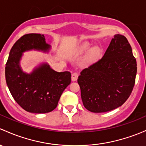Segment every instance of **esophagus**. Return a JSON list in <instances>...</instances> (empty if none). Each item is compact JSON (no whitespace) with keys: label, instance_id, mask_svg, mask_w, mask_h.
<instances>
[{"label":"esophagus","instance_id":"1","mask_svg":"<svg viewBox=\"0 0 146 146\" xmlns=\"http://www.w3.org/2000/svg\"><path fill=\"white\" fill-rule=\"evenodd\" d=\"M78 74L76 73H73V74L71 75V80L72 81H76L78 79Z\"/></svg>","mask_w":146,"mask_h":146}]
</instances>
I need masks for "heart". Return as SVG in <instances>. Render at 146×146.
<instances>
[{"instance_id": "heart-1", "label": "heart", "mask_w": 146, "mask_h": 146, "mask_svg": "<svg viewBox=\"0 0 146 146\" xmlns=\"http://www.w3.org/2000/svg\"><path fill=\"white\" fill-rule=\"evenodd\" d=\"M90 44H88V43L84 44L82 45L81 47H80V48L79 51H80V52H81V53L85 52V51H88V49H90ZM100 53V51L99 48H93L89 56V59L90 60L96 59V58L99 56Z\"/></svg>"}]
</instances>
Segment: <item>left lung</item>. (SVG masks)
Here are the masks:
<instances>
[{
  "label": "left lung",
  "instance_id": "left-lung-1",
  "mask_svg": "<svg viewBox=\"0 0 146 146\" xmlns=\"http://www.w3.org/2000/svg\"><path fill=\"white\" fill-rule=\"evenodd\" d=\"M136 72V58L127 39L115 35L104 56L78 76L84 107L102 113L121 106L133 90Z\"/></svg>",
  "mask_w": 146,
  "mask_h": 146
}]
</instances>
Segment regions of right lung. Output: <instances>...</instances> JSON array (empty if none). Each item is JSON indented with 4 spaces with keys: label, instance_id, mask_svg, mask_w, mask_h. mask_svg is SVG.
I'll return each mask as SVG.
<instances>
[{
    "label": "right lung",
    "instance_id": "add662e5",
    "mask_svg": "<svg viewBox=\"0 0 146 146\" xmlns=\"http://www.w3.org/2000/svg\"><path fill=\"white\" fill-rule=\"evenodd\" d=\"M51 49L44 35L31 33L18 39L10 51L5 66L7 85L16 102L28 112L44 114L53 111L71 81L70 72L56 71L47 62L38 64L30 73L23 70L20 61L25 52L48 54Z\"/></svg>",
    "mask_w": 146,
    "mask_h": 146
}]
</instances>
